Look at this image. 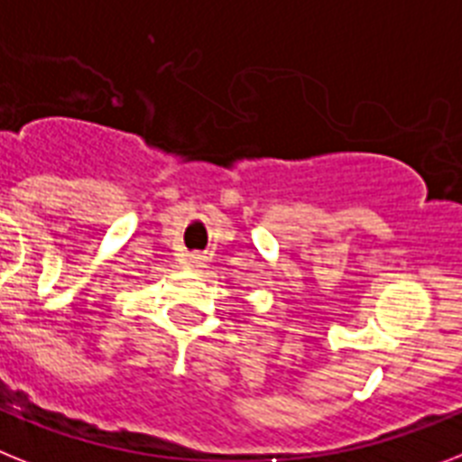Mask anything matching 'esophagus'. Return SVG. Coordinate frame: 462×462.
Instances as JSON below:
<instances>
[{"label": "esophagus", "instance_id": "1", "mask_svg": "<svg viewBox=\"0 0 462 462\" xmlns=\"http://www.w3.org/2000/svg\"><path fill=\"white\" fill-rule=\"evenodd\" d=\"M187 265H189V268H204L206 258L204 256H197V254H192V256L187 258Z\"/></svg>", "mask_w": 462, "mask_h": 462}]
</instances>
